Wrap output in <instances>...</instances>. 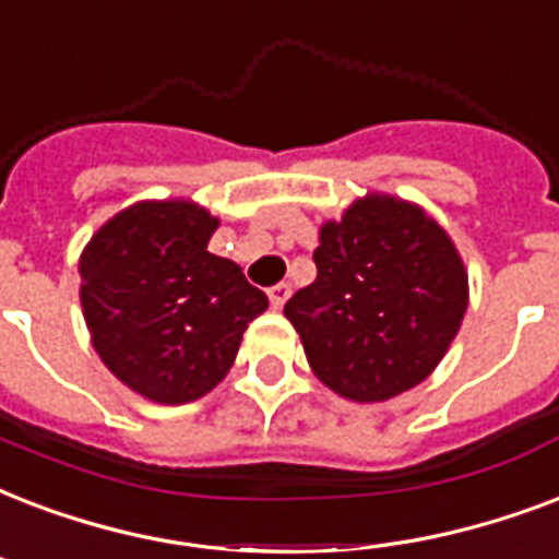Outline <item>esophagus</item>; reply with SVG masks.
I'll return each mask as SVG.
<instances>
[{"instance_id": "34e87169", "label": "esophagus", "mask_w": 559, "mask_h": 559, "mask_svg": "<svg viewBox=\"0 0 559 559\" xmlns=\"http://www.w3.org/2000/svg\"><path fill=\"white\" fill-rule=\"evenodd\" d=\"M288 297H292V285H288V283L274 285V288L267 292V300H271V306H274V309H283Z\"/></svg>"}]
</instances>
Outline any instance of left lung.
<instances>
[{"label":"left lung","instance_id":"obj_1","mask_svg":"<svg viewBox=\"0 0 559 559\" xmlns=\"http://www.w3.org/2000/svg\"><path fill=\"white\" fill-rule=\"evenodd\" d=\"M318 280L285 302L320 382L384 402L426 379L461 329L466 271L426 212L388 194L356 201L320 230Z\"/></svg>","mask_w":559,"mask_h":559}]
</instances>
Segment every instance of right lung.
Segmentation results:
<instances>
[{"instance_id": "1", "label": "right lung", "mask_w": 559, "mask_h": 559, "mask_svg": "<svg viewBox=\"0 0 559 559\" xmlns=\"http://www.w3.org/2000/svg\"><path fill=\"white\" fill-rule=\"evenodd\" d=\"M218 218L189 201H145L104 224L81 257L93 347L131 391L183 405L227 376L267 309L241 267L206 250Z\"/></svg>"}]
</instances>
